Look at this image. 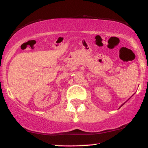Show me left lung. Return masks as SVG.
<instances>
[{"label": "left lung", "instance_id": "left-lung-1", "mask_svg": "<svg viewBox=\"0 0 148 148\" xmlns=\"http://www.w3.org/2000/svg\"><path fill=\"white\" fill-rule=\"evenodd\" d=\"M125 102H126V101H125ZM124 103H123V104H122V105H121V106H120V107H121V106H123V104H124ZM120 107H119V108H120Z\"/></svg>", "mask_w": 148, "mask_h": 148}]
</instances>
